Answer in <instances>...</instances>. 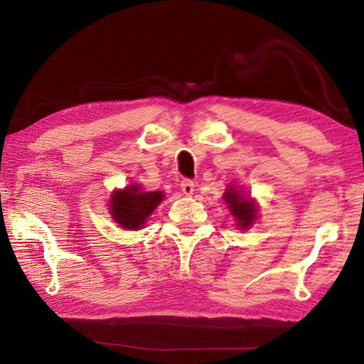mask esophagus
<instances>
[{
	"mask_svg": "<svg viewBox=\"0 0 364 364\" xmlns=\"http://www.w3.org/2000/svg\"><path fill=\"white\" fill-rule=\"evenodd\" d=\"M181 191L186 196H191L194 193V183L191 181V180H183L181 181Z\"/></svg>",
	"mask_w": 364,
	"mask_h": 364,
	"instance_id": "esophagus-1",
	"label": "esophagus"
}]
</instances>
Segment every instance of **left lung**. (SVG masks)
<instances>
[{
	"label": "left lung",
	"instance_id": "left-lung-1",
	"mask_svg": "<svg viewBox=\"0 0 364 364\" xmlns=\"http://www.w3.org/2000/svg\"><path fill=\"white\" fill-rule=\"evenodd\" d=\"M223 197L231 215L237 221V226L241 228V230H247L257 218L258 210L255 202L252 200L250 197L244 196L236 186H228Z\"/></svg>",
	"mask_w": 364,
	"mask_h": 364
}]
</instances>
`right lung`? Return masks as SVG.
Listing matches in <instances>:
<instances>
[{
    "mask_svg": "<svg viewBox=\"0 0 364 364\" xmlns=\"http://www.w3.org/2000/svg\"><path fill=\"white\" fill-rule=\"evenodd\" d=\"M110 199V215L125 230H139L143 228L149 215L164 200V193L141 191L138 184H130L125 189H117Z\"/></svg>",
    "mask_w": 364,
    "mask_h": 364,
    "instance_id": "obj_1",
    "label": "right lung"
}]
</instances>
